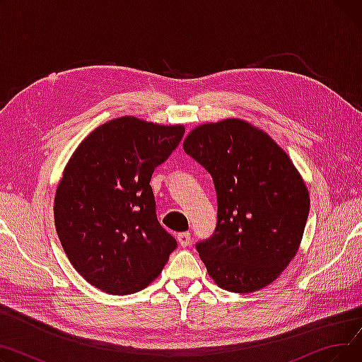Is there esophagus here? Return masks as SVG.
<instances>
[{"mask_svg":"<svg viewBox=\"0 0 362 362\" xmlns=\"http://www.w3.org/2000/svg\"><path fill=\"white\" fill-rule=\"evenodd\" d=\"M177 240L179 243L183 246V248H186V246L191 245V233L189 232H182L177 235Z\"/></svg>","mask_w":362,"mask_h":362,"instance_id":"obj_1","label":"esophagus"}]
</instances>
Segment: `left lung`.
Listing matches in <instances>:
<instances>
[{
  "label": "left lung",
  "mask_w": 362,
  "mask_h": 362,
  "mask_svg": "<svg viewBox=\"0 0 362 362\" xmlns=\"http://www.w3.org/2000/svg\"><path fill=\"white\" fill-rule=\"evenodd\" d=\"M183 149L211 175L213 235L197 251L218 286L251 293L288 267L305 229L310 197L293 163L269 135L238 119L206 123Z\"/></svg>",
  "instance_id": "1"
}]
</instances>
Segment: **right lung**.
Here are the masks:
<instances>
[{
	"mask_svg": "<svg viewBox=\"0 0 362 362\" xmlns=\"http://www.w3.org/2000/svg\"><path fill=\"white\" fill-rule=\"evenodd\" d=\"M183 135L180 124L129 116L95 129L74 151L57 187L54 220L67 258L95 288L135 293L177 248L158 223L149 182Z\"/></svg>",
	"mask_w": 362,
	"mask_h": 362,
	"instance_id": "right-lung-1",
	"label": "right lung"
}]
</instances>
